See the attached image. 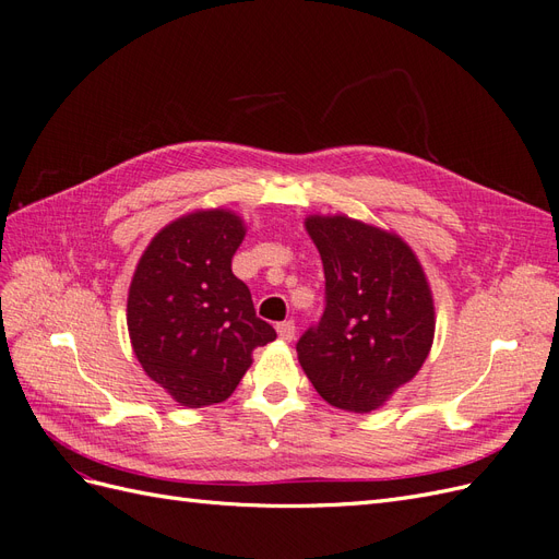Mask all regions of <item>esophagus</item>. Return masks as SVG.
Wrapping results in <instances>:
<instances>
[{"label": "esophagus", "instance_id": "34e87169", "mask_svg": "<svg viewBox=\"0 0 559 559\" xmlns=\"http://www.w3.org/2000/svg\"><path fill=\"white\" fill-rule=\"evenodd\" d=\"M277 335L282 337L284 343H292L294 337H296V324L292 319H286V321H282V324H277Z\"/></svg>", "mask_w": 559, "mask_h": 559}]
</instances>
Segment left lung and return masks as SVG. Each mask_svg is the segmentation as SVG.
<instances>
[{"label": "left lung", "instance_id": "1", "mask_svg": "<svg viewBox=\"0 0 559 559\" xmlns=\"http://www.w3.org/2000/svg\"><path fill=\"white\" fill-rule=\"evenodd\" d=\"M324 263V312L296 343L326 403L370 413L411 382L433 343V298L399 235L349 216L306 222Z\"/></svg>", "mask_w": 559, "mask_h": 559}]
</instances>
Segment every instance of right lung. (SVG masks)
Returning <instances> with one entry per match:
<instances>
[{
	"instance_id": "right-lung-1",
	"label": "right lung",
	"mask_w": 559,
	"mask_h": 559,
	"mask_svg": "<svg viewBox=\"0 0 559 559\" xmlns=\"http://www.w3.org/2000/svg\"><path fill=\"white\" fill-rule=\"evenodd\" d=\"M242 240L240 216L193 212L165 226L134 270L128 294L134 357L189 408L226 401L251 366V352L277 337L230 270Z\"/></svg>"
}]
</instances>
